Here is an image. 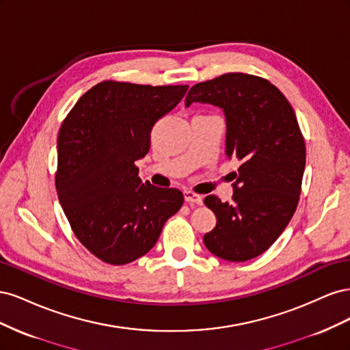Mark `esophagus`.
Masks as SVG:
<instances>
[{
  "mask_svg": "<svg viewBox=\"0 0 350 350\" xmlns=\"http://www.w3.org/2000/svg\"><path fill=\"white\" fill-rule=\"evenodd\" d=\"M184 197L187 203H193V204H203V197L193 193V191H184Z\"/></svg>",
  "mask_w": 350,
  "mask_h": 350,
  "instance_id": "esophagus-1",
  "label": "esophagus"
}]
</instances>
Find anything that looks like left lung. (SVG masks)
<instances>
[{
  "mask_svg": "<svg viewBox=\"0 0 350 350\" xmlns=\"http://www.w3.org/2000/svg\"><path fill=\"white\" fill-rule=\"evenodd\" d=\"M210 103L225 113L228 159L241 163L232 203L207 196L216 228L206 248L226 261H247L269 250L291 221L301 194L305 143L283 93L267 80L228 72L189 89L185 107Z\"/></svg>",
  "mask_w": 350,
  "mask_h": 350,
  "instance_id": "8db88e82",
  "label": "left lung"
}]
</instances>
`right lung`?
<instances>
[{
	"mask_svg": "<svg viewBox=\"0 0 350 350\" xmlns=\"http://www.w3.org/2000/svg\"><path fill=\"white\" fill-rule=\"evenodd\" d=\"M188 86L102 81L74 105L58 134V200L79 241L122 266L149 252L184 203L176 188L143 183L135 162L150 149L153 125Z\"/></svg>",
	"mask_w": 350,
	"mask_h": 350,
	"instance_id": "add662e5",
	"label": "right lung"
}]
</instances>
